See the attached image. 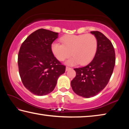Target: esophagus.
Returning <instances> with one entry per match:
<instances>
[{"label":"esophagus","instance_id":"1","mask_svg":"<svg viewBox=\"0 0 129 129\" xmlns=\"http://www.w3.org/2000/svg\"><path fill=\"white\" fill-rule=\"evenodd\" d=\"M70 69H71V68L68 67H66V69H65V70H66V71H69V70H70Z\"/></svg>","mask_w":129,"mask_h":129}]
</instances>
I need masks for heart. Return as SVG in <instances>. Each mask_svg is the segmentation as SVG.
Wrapping results in <instances>:
<instances>
[{"label": "heart", "instance_id": "1", "mask_svg": "<svg viewBox=\"0 0 129 129\" xmlns=\"http://www.w3.org/2000/svg\"><path fill=\"white\" fill-rule=\"evenodd\" d=\"M62 44L52 43L51 50L54 57L60 61L68 60L65 64L71 66L85 65L93 59L97 52L98 41L92 34L67 35L60 39Z\"/></svg>", "mask_w": 129, "mask_h": 129}]
</instances>
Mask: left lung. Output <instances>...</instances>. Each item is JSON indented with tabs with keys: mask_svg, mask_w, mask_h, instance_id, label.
<instances>
[{
	"mask_svg": "<svg viewBox=\"0 0 129 129\" xmlns=\"http://www.w3.org/2000/svg\"><path fill=\"white\" fill-rule=\"evenodd\" d=\"M90 33L97 39V52L86 66L74 69L76 75L71 81L74 92L84 98L95 96L105 88L112 76L115 61L114 49L111 41L99 31Z\"/></svg>",
	"mask_w": 129,
	"mask_h": 129,
	"instance_id": "obj_1",
	"label": "left lung"
}]
</instances>
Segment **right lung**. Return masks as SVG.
<instances>
[{
  "label": "right lung",
  "instance_id": "add662e5",
  "mask_svg": "<svg viewBox=\"0 0 129 129\" xmlns=\"http://www.w3.org/2000/svg\"><path fill=\"white\" fill-rule=\"evenodd\" d=\"M58 34L45 29L32 33L21 45L18 54L19 75L26 88L36 95L52 92L58 77L65 73L51 50L52 43Z\"/></svg>",
  "mask_w": 129,
  "mask_h": 129
}]
</instances>
